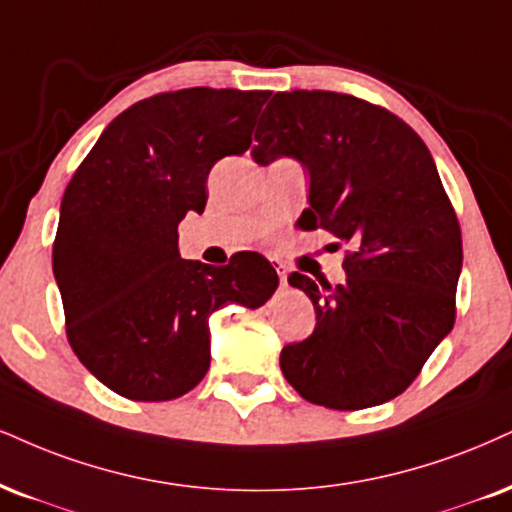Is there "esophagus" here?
Masks as SVG:
<instances>
[{
  "label": "esophagus",
  "mask_w": 512,
  "mask_h": 512,
  "mask_svg": "<svg viewBox=\"0 0 512 512\" xmlns=\"http://www.w3.org/2000/svg\"><path fill=\"white\" fill-rule=\"evenodd\" d=\"M273 266H275V270H277V277H280V285L282 287H287V268H285V263H280V261H275L273 263Z\"/></svg>",
  "instance_id": "obj_1"
}]
</instances>
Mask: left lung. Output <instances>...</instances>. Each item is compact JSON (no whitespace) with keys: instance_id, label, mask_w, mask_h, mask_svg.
<instances>
[{"instance_id":"1","label":"left lung","mask_w":512,"mask_h":512,"mask_svg":"<svg viewBox=\"0 0 512 512\" xmlns=\"http://www.w3.org/2000/svg\"><path fill=\"white\" fill-rule=\"evenodd\" d=\"M256 142L258 166L287 156L306 168V230L353 244L344 285L289 275L313 301L315 330L282 349L287 382L334 410L394 399L456 320L463 239L430 149L394 113L318 90L277 92Z\"/></svg>"}]
</instances>
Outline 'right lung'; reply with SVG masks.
Instances as JSON below:
<instances>
[{
	"mask_svg": "<svg viewBox=\"0 0 512 512\" xmlns=\"http://www.w3.org/2000/svg\"><path fill=\"white\" fill-rule=\"evenodd\" d=\"M270 92L192 87L113 118L61 199L52 266L80 363L132 401H170L211 365L208 318L263 306L277 273L242 251L230 266L185 261L178 225L204 213L213 163L251 147Z\"/></svg>",
	"mask_w": 512,
	"mask_h": 512,
	"instance_id": "obj_1",
	"label": "right lung"
}]
</instances>
